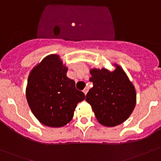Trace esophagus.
<instances>
[{"instance_id": "34e87169", "label": "esophagus", "mask_w": 161, "mask_h": 161, "mask_svg": "<svg viewBox=\"0 0 161 161\" xmlns=\"http://www.w3.org/2000/svg\"><path fill=\"white\" fill-rule=\"evenodd\" d=\"M88 90H89L88 88H85V89H84L83 92H84V94H85V95H86V93H87V92H88Z\"/></svg>"}]
</instances>
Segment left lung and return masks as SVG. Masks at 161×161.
<instances>
[{"instance_id":"obj_1","label":"left lung","mask_w":161,"mask_h":161,"mask_svg":"<svg viewBox=\"0 0 161 161\" xmlns=\"http://www.w3.org/2000/svg\"><path fill=\"white\" fill-rule=\"evenodd\" d=\"M114 71L106 69L90 70L93 86L86 100L92 107L97 121L107 127H114L129 118L136 103V92L121 66Z\"/></svg>"}]
</instances>
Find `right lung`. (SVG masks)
Instances as JSON below:
<instances>
[{"mask_svg": "<svg viewBox=\"0 0 161 161\" xmlns=\"http://www.w3.org/2000/svg\"><path fill=\"white\" fill-rule=\"evenodd\" d=\"M68 68L58 54H50L32 69L28 78L26 99L31 111L46 126L60 128L70 122L85 94L67 77Z\"/></svg>", "mask_w": 161, "mask_h": 161, "instance_id": "obj_1", "label": "right lung"}]
</instances>
